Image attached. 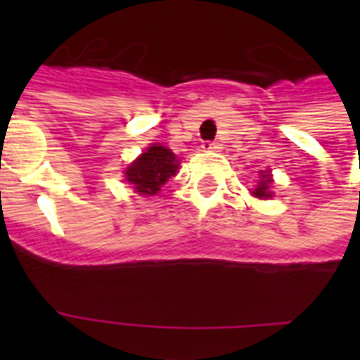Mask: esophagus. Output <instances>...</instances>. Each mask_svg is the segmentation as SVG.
Masks as SVG:
<instances>
[{"label": "esophagus", "instance_id": "obj_1", "mask_svg": "<svg viewBox=\"0 0 360 360\" xmlns=\"http://www.w3.org/2000/svg\"><path fill=\"white\" fill-rule=\"evenodd\" d=\"M202 149L203 151H219L220 146L217 143V141H203Z\"/></svg>", "mask_w": 360, "mask_h": 360}]
</instances>
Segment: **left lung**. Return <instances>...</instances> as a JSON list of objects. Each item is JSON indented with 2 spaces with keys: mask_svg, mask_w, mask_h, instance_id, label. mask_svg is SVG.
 <instances>
[{
  "mask_svg": "<svg viewBox=\"0 0 360 360\" xmlns=\"http://www.w3.org/2000/svg\"><path fill=\"white\" fill-rule=\"evenodd\" d=\"M269 185H271V177L267 175H263V181L257 183V188L254 191V196L257 198H269L271 196V192H269Z\"/></svg>",
  "mask_w": 360,
  "mask_h": 360,
  "instance_id": "1",
  "label": "left lung"
}]
</instances>
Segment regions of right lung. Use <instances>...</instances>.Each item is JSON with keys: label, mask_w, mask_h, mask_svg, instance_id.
Listing matches in <instances>:
<instances>
[{"label": "right lung", "mask_w": 360, "mask_h": 360, "mask_svg": "<svg viewBox=\"0 0 360 360\" xmlns=\"http://www.w3.org/2000/svg\"><path fill=\"white\" fill-rule=\"evenodd\" d=\"M177 164V158L169 149L162 146H151L140 158L130 164L124 174L130 185H134L136 192L153 196L172 175H175Z\"/></svg>", "instance_id": "1"}]
</instances>
